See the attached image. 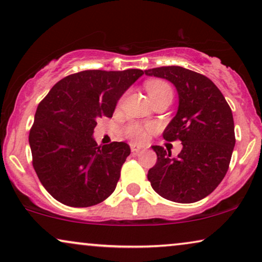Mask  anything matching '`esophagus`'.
I'll return each instance as SVG.
<instances>
[{
  "label": "esophagus",
  "mask_w": 262,
  "mask_h": 262,
  "mask_svg": "<svg viewBox=\"0 0 262 262\" xmlns=\"http://www.w3.org/2000/svg\"><path fill=\"white\" fill-rule=\"evenodd\" d=\"M130 146H131V151L134 152V154H137V152H139L142 150L141 146L137 145V144H131Z\"/></svg>",
  "instance_id": "34e87169"
}]
</instances>
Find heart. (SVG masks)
I'll use <instances>...</instances> for the list:
<instances>
[{
	"label": "heart",
	"mask_w": 262,
	"mask_h": 262,
	"mask_svg": "<svg viewBox=\"0 0 262 262\" xmlns=\"http://www.w3.org/2000/svg\"><path fill=\"white\" fill-rule=\"evenodd\" d=\"M146 91L149 93L150 99L154 100L157 96L166 94V93H171V89L167 83H164L162 81H149L146 83ZM125 135L128 138H131L132 141L143 143L148 138V130L141 126L139 124L132 123L125 128Z\"/></svg>",
	"instance_id": "1"
}]
</instances>
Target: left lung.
<instances>
[{
  "label": "left lung",
  "instance_id": "left-lung-1",
  "mask_svg": "<svg viewBox=\"0 0 262 262\" xmlns=\"http://www.w3.org/2000/svg\"><path fill=\"white\" fill-rule=\"evenodd\" d=\"M145 75L171 82L179 95L178 112L163 131L166 141L180 139L177 157L162 146H151L157 162L148 180L157 194L189 204L212 193L227 174L235 146L231 108L210 78L182 67L144 70Z\"/></svg>",
  "mask_w": 262,
  "mask_h": 262
}]
</instances>
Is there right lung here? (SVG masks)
Here are the masks:
<instances>
[{
  "instance_id": "add662e5",
  "label": "right lung",
  "mask_w": 262,
  "mask_h": 262,
  "mask_svg": "<svg viewBox=\"0 0 262 262\" xmlns=\"http://www.w3.org/2000/svg\"><path fill=\"white\" fill-rule=\"evenodd\" d=\"M144 74L85 70L53 85L39 103L30 131L33 167L46 191L64 205L88 207L114 192L130 146L98 145L96 120L111 118L121 95Z\"/></svg>"
}]
</instances>
